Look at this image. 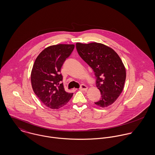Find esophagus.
<instances>
[{
	"label": "esophagus",
	"mask_w": 155,
	"mask_h": 155,
	"mask_svg": "<svg viewBox=\"0 0 155 155\" xmlns=\"http://www.w3.org/2000/svg\"><path fill=\"white\" fill-rule=\"evenodd\" d=\"M79 89L81 90V91H87V90L88 89V87H87V85H82L81 86Z\"/></svg>",
	"instance_id": "1"
}]
</instances>
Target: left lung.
<instances>
[{
  "mask_svg": "<svg viewBox=\"0 0 155 155\" xmlns=\"http://www.w3.org/2000/svg\"><path fill=\"white\" fill-rule=\"evenodd\" d=\"M80 57L95 73L96 85L101 98L95 104L101 107L112 104L122 92L126 69L118 54L110 47L100 43H76Z\"/></svg>",
  "mask_w": 155,
  "mask_h": 155,
  "instance_id": "1",
  "label": "left lung"
}]
</instances>
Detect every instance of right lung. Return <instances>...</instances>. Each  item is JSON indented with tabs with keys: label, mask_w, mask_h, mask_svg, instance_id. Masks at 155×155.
<instances>
[{
	"label": "right lung",
	"mask_w": 155,
	"mask_h": 155,
	"mask_svg": "<svg viewBox=\"0 0 155 155\" xmlns=\"http://www.w3.org/2000/svg\"><path fill=\"white\" fill-rule=\"evenodd\" d=\"M74 45L58 44L46 48L36 58L31 72L32 88L45 105L58 109L69 101L73 93L67 92L60 73L64 62L71 54Z\"/></svg>",
	"instance_id": "right-lung-1"
}]
</instances>
